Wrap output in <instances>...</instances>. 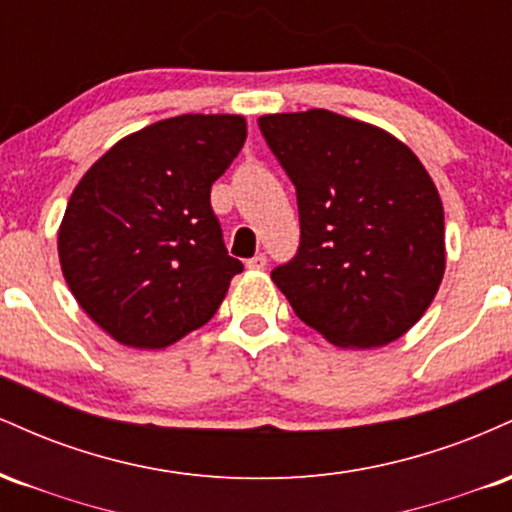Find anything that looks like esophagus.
Masks as SVG:
<instances>
[{
  "label": "esophagus",
  "instance_id": "1",
  "mask_svg": "<svg viewBox=\"0 0 512 512\" xmlns=\"http://www.w3.org/2000/svg\"><path fill=\"white\" fill-rule=\"evenodd\" d=\"M245 267H248V269H257V272H260V269L267 267V255H262V252H260V255L250 257V260L245 262Z\"/></svg>",
  "mask_w": 512,
  "mask_h": 512
}]
</instances>
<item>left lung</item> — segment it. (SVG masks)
Segmentation results:
<instances>
[{"mask_svg":"<svg viewBox=\"0 0 512 512\" xmlns=\"http://www.w3.org/2000/svg\"><path fill=\"white\" fill-rule=\"evenodd\" d=\"M296 185L301 245L272 272L293 313L334 346L407 334L445 274L443 202L424 163L383 127L313 108L262 115Z\"/></svg>","mask_w":512,"mask_h":512,"instance_id":"obj_1","label":"left lung"}]
</instances>
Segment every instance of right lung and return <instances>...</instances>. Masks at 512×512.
<instances>
[{
  "instance_id": "1",
  "label": "right lung",
  "mask_w": 512,
  "mask_h": 512,
  "mask_svg": "<svg viewBox=\"0 0 512 512\" xmlns=\"http://www.w3.org/2000/svg\"><path fill=\"white\" fill-rule=\"evenodd\" d=\"M243 115H180L127 134L86 170L57 252L84 313L115 342L166 349L214 317L243 264L211 185L243 149Z\"/></svg>"
}]
</instances>
